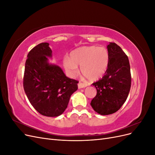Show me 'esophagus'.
I'll return each mask as SVG.
<instances>
[{
    "mask_svg": "<svg viewBox=\"0 0 155 155\" xmlns=\"http://www.w3.org/2000/svg\"><path fill=\"white\" fill-rule=\"evenodd\" d=\"M87 86V84H85V83H81V82H79V83H78V88H85V87H86Z\"/></svg>",
    "mask_w": 155,
    "mask_h": 155,
    "instance_id": "obj_1",
    "label": "esophagus"
}]
</instances>
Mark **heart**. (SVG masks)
I'll use <instances>...</instances> for the list:
<instances>
[{"label":"heart","instance_id":"1","mask_svg":"<svg viewBox=\"0 0 155 155\" xmlns=\"http://www.w3.org/2000/svg\"><path fill=\"white\" fill-rule=\"evenodd\" d=\"M109 63L107 49L97 46H81L73 50L69 58L63 60L64 67L70 76H76L80 66L81 73L88 79L95 81L106 72Z\"/></svg>","mask_w":155,"mask_h":155}]
</instances>
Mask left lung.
<instances>
[{
  "instance_id": "8db88e82",
  "label": "left lung",
  "mask_w": 155,
  "mask_h": 155,
  "mask_svg": "<svg viewBox=\"0 0 155 155\" xmlns=\"http://www.w3.org/2000/svg\"><path fill=\"white\" fill-rule=\"evenodd\" d=\"M109 63L105 76L92 83L97 90L91 105L98 114L109 115L118 111L128 97L131 85L129 59L114 43L107 45Z\"/></svg>"
}]
</instances>
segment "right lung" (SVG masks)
<instances>
[{
    "mask_svg": "<svg viewBox=\"0 0 155 155\" xmlns=\"http://www.w3.org/2000/svg\"><path fill=\"white\" fill-rule=\"evenodd\" d=\"M52 51L49 43L33 48L25 63L23 87L31 105L39 113L58 116L67 109L70 97L78 90L79 81L70 79L56 64L48 63Z\"/></svg>",
    "mask_w": 155,
    "mask_h": 155,
    "instance_id": "obj_1",
    "label": "right lung"
}]
</instances>
